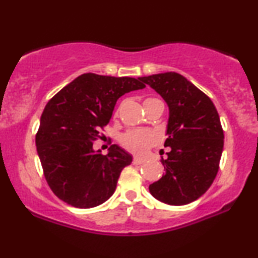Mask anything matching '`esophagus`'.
Returning <instances> with one entry per match:
<instances>
[{
    "label": "esophagus",
    "instance_id": "obj_1",
    "mask_svg": "<svg viewBox=\"0 0 258 258\" xmlns=\"http://www.w3.org/2000/svg\"><path fill=\"white\" fill-rule=\"evenodd\" d=\"M144 162H146V160H143V158H140V157H134L133 160L134 164H142Z\"/></svg>",
    "mask_w": 258,
    "mask_h": 258
}]
</instances>
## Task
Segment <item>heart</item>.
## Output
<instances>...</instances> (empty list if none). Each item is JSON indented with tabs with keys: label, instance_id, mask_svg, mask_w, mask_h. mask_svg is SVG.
<instances>
[{
	"label": "heart",
	"instance_id": "obj_1",
	"mask_svg": "<svg viewBox=\"0 0 258 258\" xmlns=\"http://www.w3.org/2000/svg\"><path fill=\"white\" fill-rule=\"evenodd\" d=\"M149 100H155V98H148L144 102ZM119 142L126 150L137 155H143L147 153L150 147L156 143V136L150 130L133 129L123 134L119 139Z\"/></svg>",
	"mask_w": 258,
	"mask_h": 258
}]
</instances>
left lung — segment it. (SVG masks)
Returning <instances> with one entry per match:
<instances>
[{"mask_svg":"<svg viewBox=\"0 0 258 258\" xmlns=\"http://www.w3.org/2000/svg\"><path fill=\"white\" fill-rule=\"evenodd\" d=\"M160 94L169 107L163 160L165 174L149 185L155 199L184 206L200 199L216 177L224 134L213 101L177 73L139 77Z\"/></svg>","mask_w":258,"mask_h":258,"instance_id":"1","label":"left lung"}]
</instances>
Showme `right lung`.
<instances>
[{"mask_svg": "<svg viewBox=\"0 0 258 258\" xmlns=\"http://www.w3.org/2000/svg\"><path fill=\"white\" fill-rule=\"evenodd\" d=\"M143 88L140 79L87 73L48 102L35 142L44 177L59 200L88 209L112 196L133 157L117 144L102 155L93 142L110 121L118 98Z\"/></svg>", "mask_w": 258, "mask_h": 258, "instance_id": "1", "label": "right lung"}]
</instances>
